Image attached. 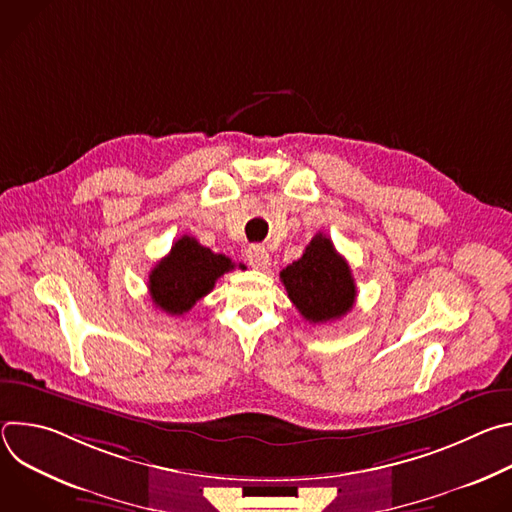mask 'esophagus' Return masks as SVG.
I'll list each match as a JSON object with an SVG mask.
<instances>
[{"label":"esophagus","mask_w":512,"mask_h":512,"mask_svg":"<svg viewBox=\"0 0 512 512\" xmlns=\"http://www.w3.org/2000/svg\"><path fill=\"white\" fill-rule=\"evenodd\" d=\"M247 259H249V265L259 271H265L271 265V257H269L267 249L261 245H251L247 249Z\"/></svg>","instance_id":"34e87169"}]
</instances>
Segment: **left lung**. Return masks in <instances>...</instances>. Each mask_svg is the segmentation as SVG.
Here are the masks:
<instances>
[{
	"label": "left lung",
	"mask_w": 512,
	"mask_h": 512,
	"mask_svg": "<svg viewBox=\"0 0 512 512\" xmlns=\"http://www.w3.org/2000/svg\"><path fill=\"white\" fill-rule=\"evenodd\" d=\"M287 298L312 324L346 316L356 300V285L346 259L332 241L318 233L304 255L279 273Z\"/></svg>",
	"instance_id": "obj_1"
}]
</instances>
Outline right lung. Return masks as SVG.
<instances>
[{
	"mask_svg": "<svg viewBox=\"0 0 512 512\" xmlns=\"http://www.w3.org/2000/svg\"><path fill=\"white\" fill-rule=\"evenodd\" d=\"M233 269L235 263L229 257L212 253L194 237L184 235L150 271L148 289L152 302L170 316H182L210 294L218 277Z\"/></svg>",
	"mask_w": 512,
	"mask_h": 512,
	"instance_id": "1",
	"label": "right lung"
}]
</instances>
